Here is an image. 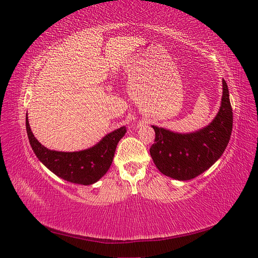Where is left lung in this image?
Here are the masks:
<instances>
[{"mask_svg":"<svg viewBox=\"0 0 258 258\" xmlns=\"http://www.w3.org/2000/svg\"><path fill=\"white\" fill-rule=\"evenodd\" d=\"M155 141L150 148L154 163L161 173L187 181L204 173L221 157L232 130V108L227 84L223 80L222 104L209 126L191 134H175L153 126Z\"/></svg>","mask_w":258,"mask_h":258,"instance_id":"8db88e82","label":"left lung"}]
</instances>
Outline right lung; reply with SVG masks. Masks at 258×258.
Wrapping results in <instances>:
<instances>
[{"mask_svg":"<svg viewBox=\"0 0 258 258\" xmlns=\"http://www.w3.org/2000/svg\"><path fill=\"white\" fill-rule=\"evenodd\" d=\"M26 127L30 145L36 157L57 176L81 185L96 183L107 172L112 165L117 143L127 132L126 127H120L106 135L97 145L88 150L66 153L50 151L37 141L31 131L28 114Z\"/></svg>","mask_w":258,"mask_h":258,"instance_id":"right-lung-1","label":"right lung"}]
</instances>
